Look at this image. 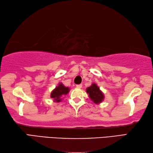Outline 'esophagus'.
<instances>
[{
    "mask_svg": "<svg viewBox=\"0 0 153 153\" xmlns=\"http://www.w3.org/2000/svg\"><path fill=\"white\" fill-rule=\"evenodd\" d=\"M76 88H82V84L76 85Z\"/></svg>",
    "mask_w": 153,
    "mask_h": 153,
    "instance_id": "esophagus-1",
    "label": "esophagus"
}]
</instances>
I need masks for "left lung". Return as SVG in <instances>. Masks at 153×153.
<instances>
[{"label": "left lung", "instance_id": "left-lung-1", "mask_svg": "<svg viewBox=\"0 0 153 153\" xmlns=\"http://www.w3.org/2000/svg\"><path fill=\"white\" fill-rule=\"evenodd\" d=\"M86 92L88 93L89 98L94 103L99 104L101 103L105 98L103 93L100 90L96 83H93L90 87L87 88Z\"/></svg>", "mask_w": 153, "mask_h": 153}]
</instances>
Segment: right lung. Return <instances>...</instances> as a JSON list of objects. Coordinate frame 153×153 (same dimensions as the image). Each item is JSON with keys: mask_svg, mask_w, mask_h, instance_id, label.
<instances>
[{"mask_svg": "<svg viewBox=\"0 0 153 153\" xmlns=\"http://www.w3.org/2000/svg\"><path fill=\"white\" fill-rule=\"evenodd\" d=\"M69 91H70V88L64 86L63 83H60L51 93L50 97L53 99V101L55 102H60L62 101L61 97L62 95L68 94Z\"/></svg>", "mask_w": 153, "mask_h": 153, "instance_id": "obj_1", "label": "right lung"}]
</instances>
